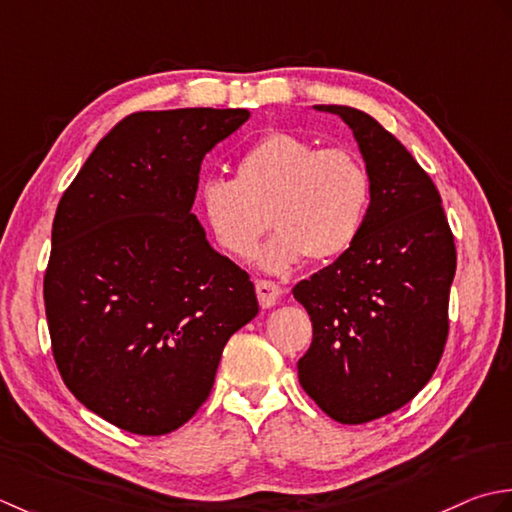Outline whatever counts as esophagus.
<instances>
[{
    "instance_id": "obj_1",
    "label": "esophagus",
    "mask_w": 512,
    "mask_h": 512,
    "mask_svg": "<svg viewBox=\"0 0 512 512\" xmlns=\"http://www.w3.org/2000/svg\"><path fill=\"white\" fill-rule=\"evenodd\" d=\"M280 294H283V289H280L276 283H271V280H256V296L263 309L274 307Z\"/></svg>"
}]
</instances>
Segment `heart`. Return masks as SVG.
Segmentation results:
<instances>
[{
    "mask_svg": "<svg viewBox=\"0 0 512 512\" xmlns=\"http://www.w3.org/2000/svg\"><path fill=\"white\" fill-rule=\"evenodd\" d=\"M369 203L371 176L358 154L320 150L287 132L254 143L238 159L234 181L210 179L198 190L205 225L229 256H254L267 227L278 229L258 256L260 267L274 274L305 256L327 263L347 252Z\"/></svg>",
    "mask_w": 512,
    "mask_h": 512,
    "instance_id": "obj_1",
    "label": "heart"
}]
</instances>
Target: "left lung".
<instances>
[{
    "label": "left lung",
    "mask_w": 512,
    "mask_h": 512,
    "mask_svg": "<svg viewBox=\"0 0 512 512\" xmlns=\"http://www.w3.org/2000/svg\"><path fill=\"white\" fill-rule=\"evenodd\" d=\"M314 110L351 128L371 203L347 252L294 287L314 325L298 380L333 420L364 424L411 402L437 369L455 243L431 176L391 132L356 108Z\"/></svg>",
    "instance_id": "8db88e82"
}]
</instances>
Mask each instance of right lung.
I'll use <instances>...</instances> for the list:
<instances>
[{
	"instance_id": "add662e5",
	"label": "right lung",
	"mask_w": 512,
	"mask_h": 512,
	"mask_svg": "<svg viewBox=\"0 0 512 512\" xmlns=\"http://www.w3.org/2000/svg\"><path fill=\"white\" fill-rule=\"evenodd\" d=\"M249 110L125 117L61 196L44 278L52 353L72 395L137 435L183 426L227 340L258 314L254 283L192 214L205 154Z\"/></svg>"
}]
</instances>
